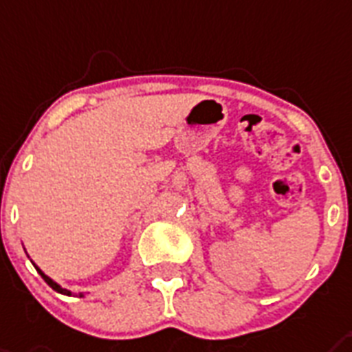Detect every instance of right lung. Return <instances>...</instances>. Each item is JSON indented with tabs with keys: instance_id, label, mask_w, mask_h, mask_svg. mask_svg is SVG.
<instances>
[{
	"instance_id": "add662e5",
	"label": "right lung",
	"mask_w": 352,
	"mask_h": 352,
	"mask_svg": "<svg viewBox=\"0 0 352 352\" xmlns=\"http://www.w3.org/2000/svg\"><path fill=\"white\" fill-rule=\"evenodd\" d=\"M32 265H34L36 270H38V272H40L41 278H43V281H45V283L49 285V287H51L52 290H56V292H60V294H63V296H73V292H71V290L63 289L62 285H58L56 281H54V279H51V278H49V276H47V274H43V270H40V268H38V265H36V263H32ZM80 298H84V294H80Z\"/></svg>"
}]
</instances>
